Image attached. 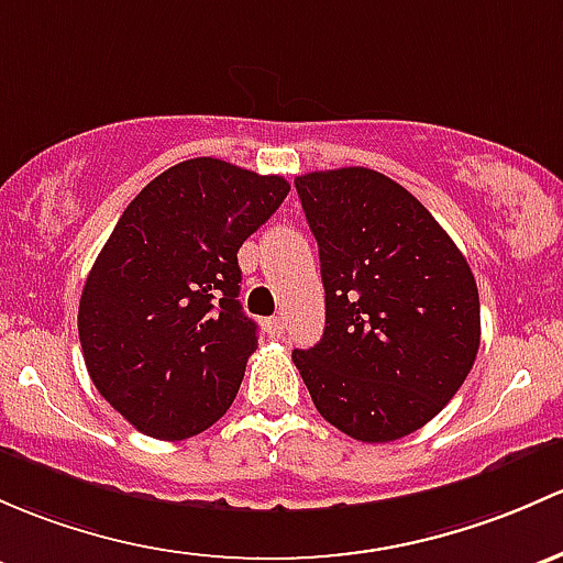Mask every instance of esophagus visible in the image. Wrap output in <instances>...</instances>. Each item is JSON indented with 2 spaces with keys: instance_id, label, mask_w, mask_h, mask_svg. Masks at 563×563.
<instances>
[{
  "instance_id": "1",
  "label": "esophagus",
  "mask_w": 563,
  "mask_h": 563,
  "mask_svg": "<svg viewBox=\"0 0 563 563\" xmlns=\"http://www.w3.org/2000/svg\"><path fill=\"white\" fill-rule=\"evenodd\" d=\"M266 331H269V336H283L286 334V323H283L280 316H275L266 321Z\"/></svg>"
}]
</instances>
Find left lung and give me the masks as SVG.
<instances>
[{
  "label": "left lung",
  "instance_id": "obj_1",
  "mask_svg": "<svg viewBox=\"0 0 563 563\" xmlns=\"http://www.w3.org/2000/svg\"><path fill=\"white\" fill-rule=\"evenodd\" d=\"M294 186L327 291L321 342L294 351V364L331 426L358 442L401 440L475 364V275L434 216L375 169L307 173Z\"/></svg>",
  "mask_w": 563,
  "mask_h": 563
}]
</instances>
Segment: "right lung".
Wrapping results in <instances>:
<instances>
[{
  "mask_svg": "<svg viewBox=\"0 0 563 563\" xmlns=\"http://www.w3.org/2000/svg\"><path fill=\"white\" fill-rule=\"evenodd\" d=\"M291 186L221 158H188L118 218L82 286L88 375L134 429L186 440L232 407L256 323L242 312L236 251Z\"/></svg>",
  "mask_w": 563,
  "mask_h": 563,
  "instance_id": "obj_1",
  "label": "right lung"
}]
</instances>
